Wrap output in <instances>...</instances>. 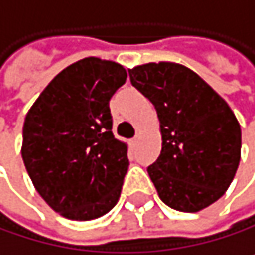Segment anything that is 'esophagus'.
Segmentation results:
<instances>
[{
	"label": "esophagus",
	"instance_id": "1",
	"mask_svg": "<svg viewBox=\"0 0 255 255\" xmlns=\"http://www.w3.org/2000/svg\"><path fill=\"white\" fill-rule=\"evenodd\" d=\"M136 143H138V136H135V138H132V139H130V146H132V147H135V146H136Z\"/></svg>",
	"mask_w": 255,
	"mask_h": 255
}]
</instances>
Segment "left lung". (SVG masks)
<instances>
[{
  "label": "left lung",
  "mask_w": 255,
  "mask_h": 255,
  "mask_svg": "<svg viewBox=\"0 0 255 255\" xmlns=\"http://www.w3.org/2000/svg\"><path fill=\"white\" fill-rule=\"evenodd\" d=\"M156 109L162 147L147 167L159 199L196 213L225 195L240 161L242 130L228 103L195 71L175 62L129 70Z\"/></svg>",
  "instance_id": "1"
}]
</instances>
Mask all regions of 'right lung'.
Instances as JSON below:
<instances>
[{
	"instance_id": "right-lung-1",
	"label": "right lung",
	"mask_w": 255,
	"mask_h": 255,
	"mask_svg": "<svg viewBox=\"0 0 255 255\" xmlns=\"http://www.w3.org/2000/svg\"><path fill=\"white\" fill-rule=\"evenodd\" d=\"M126 77L117 62L85 57L62 70L27 112V173L63 218L97 219L119 202L129 159L128 144L112 133L109 100Z\"/></svg>"
}]
</instances>
